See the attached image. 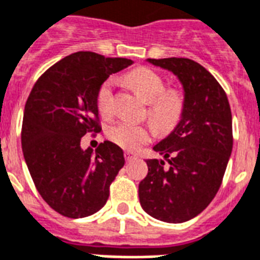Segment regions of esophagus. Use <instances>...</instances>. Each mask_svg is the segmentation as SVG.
<instances>
[{
  "label": "esophagus",
  "mask_w": 260,
  "mask_h": 260,
  "mask_svg": "<svg viewBox=\"0 0 260 260\" xmlns=\"http://www.w3.org/2000/svg\"><path fill=\"white\" fill-rule=\"evenodd\" d=\"M124 159L127 160V161H132L133 159H136V155L132 153V152H126V153H124Z\"/></svg>",
  "instance_id": "obj_1"
}]
</instances>
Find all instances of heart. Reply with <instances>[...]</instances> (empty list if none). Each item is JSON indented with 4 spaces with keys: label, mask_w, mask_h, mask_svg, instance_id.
Listing matches in <instances>:
<instances>
[{
    "label": "heart",
    "mask_w": 260,
    "mask_h": 260,
    "mask_svg": "<svg viewBox=\"0 0 260 260\" xmlns=\"http://www.w3.org/2000/svg\"><path fill=\"white\" fill-rule=\"evenodd\" d=\"M133 90L148 103V116L156 130L169 133L182 119L185 95L179 89H165V79L149 68L138 67L123 77ZM95 107L101 116L109 118L114 112L112 82L105 81L95 94ZM108 138L126 151H136L151 141L153 130L149 124H138L132 120H119L108 128Z\"/></svg>",
    "instance_id": "1"
}]
</instances>
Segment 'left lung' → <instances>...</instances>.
Masks as SVG:
<instances>
[{
  "instance_id": "1",
  "label": "left lung",
  "mask_w": 260,
  "mask_h": 260,
  "mask_svg": "<svg viewBox=\"0 0 260 260\" xmlns=\"http://www.w3.org/2000/svg\"><path fill=\"white\" fill-rule=\"evenodd\" d=\"M173 72L185 95L182 119L153 146L164 160H146L138 185L142 210L156 219L181 223L206 208L219 189L233 148L232 111L225 90L206 68L190 58H148Z\"/></svg>"
}]
</instances>
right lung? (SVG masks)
Here are the masks:
<instances>
[{
	"mask_svg": "<svg viewBox=\"0 0 260 260\" xmlns=\"http://www.w3.org/2000/svg\"><path fill=\"white\" fill-rule=\"evenodd\" d=\"M132 64L77 52L49 68L27 99L23 155L37 190L61 215L77 219L100 211L124 166L120 146L104 141L93 152L82 149L81 138L100 130L95 94L101 83Z\"/></svg>",
	"mask_w": 260,
	"mask_h": 260,
	"instance_id": "right-lung-1",
	"label": "right lung"
}]
</instances>
